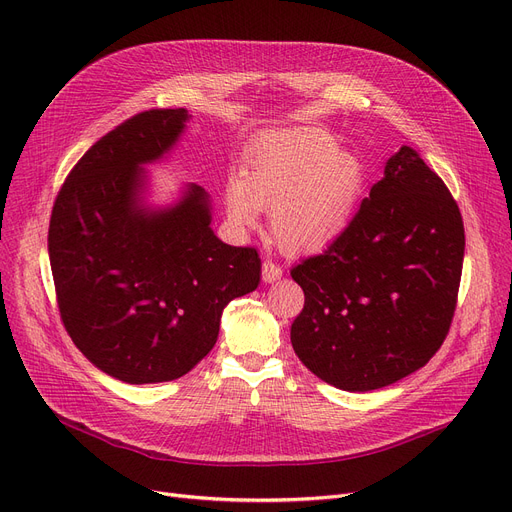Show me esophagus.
Segmentation results:
<instances>
[{
  "label": "esophagus",
  "mask_w": 512,
  "mask_h": 512,
  "mask_svg": "<svg viewBox=\"0 0 512 512\" xmlns=\"http://www.w3.org/2000/svg\"><path fill=\"white\" fill-rule=\"evenodd\" d=\"M261 276H263V282H265V284H272V282H276V280L282 278V267H280L278 263L267 259V261H263V265H261Z\"/></svg>",
  "instance_id": "1"
}]
</instances>
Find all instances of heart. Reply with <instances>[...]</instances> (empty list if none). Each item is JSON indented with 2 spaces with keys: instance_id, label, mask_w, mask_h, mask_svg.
I'll return each instance as SVG.
<instances>
[{
  "instance_id": "1",
  "label": "heart",
  "mask_w": 512,
  "mask_h": 512,
  "mask_svg": "<svg viewBox=\"0 0 512 512\" xmlns=\"http://www.w3.org/2000/svg\"><path fill=\"white\" fill-rule=\"evenodd\" d=\"M363 166L317 128L284 130L253 155L245 176L226 186L228 220L251 230L270 211L276 245L288 255L324 251L353 224L363 191Z\"/></svg>"
}]
</instances>
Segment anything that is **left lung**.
<instances>
[{
  "instance_id": "8db88e82",
  "label": "left lung",
  "mask_w": 512,
  "mask_h": 512,
  "mask_svg": "<svg viewBox=\"0 0 512 512\" xmlns=\"http://www.w3.org/2000/svg\"><path fill=\"white\" fill-rule=\"evenodd\" d=\"M463 257L459 205L415 149L400 147L346 232L290 270L305 292L294 353L348 392L407 378L448 334Z\"/></svg>"
}]
</instances>
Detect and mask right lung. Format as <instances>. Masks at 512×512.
Instances as JSON below:
<instances>
[{
  "label": "right lung",
  "mask_w": 512,
  "mask_h": 512,
  "mask_svg": "<svg viewBox=\"0 0 512 512\" xmlns=\"http://www.w3.org/2000/svg\"><path fill=\"white\" fill-rule=\"evenodd\" d=\"M188 118L184 107L149 110L107 132L51 211L47 251L66 332L126 384L182 378L218 340L224 307L261 280L255 249L213 234L205 188L147 203L145 166L172 153Z\"/></svg>",
  "instance_id": "1"
}]
</instances>
